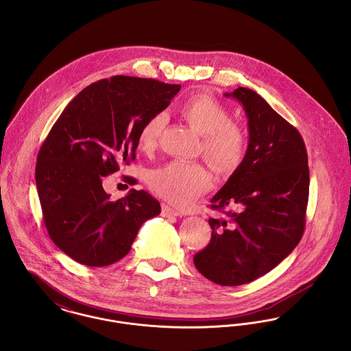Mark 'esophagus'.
Returning a JSON list of instances; mask_svg holds the SVG:
<instances>
[{
	"label": "esophagus",
	"mask_w": 351,
	"mask_h": 351,
	"mask_svg": "<svg viewBox=\"0 0 351 351\" xmlns=\"http://www.w3.org/2000/svg\"><path fill=\"white\" fill-rule=\"evenodd\" d=\"M162 215H163L165 217H169V216H182V213H180L179 210H176V209H173V208H171V206H167V204L162 206Z\"/></svg>",
	"instance_id": "esophagus-1"
}]
</instances>
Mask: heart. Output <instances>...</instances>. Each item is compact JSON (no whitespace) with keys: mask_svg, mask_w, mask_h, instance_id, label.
<instances>
[{"mask_svg":"<svg viewBox=\"0 0 351 351\" xmlns=\"http://www.w3.org/2000/svg\"><path fill=\"white\" fill-rule=\"evenodd\" d=\"M180 117L202 135V151L206 160L219 169H229L240 163L245 152V134L240 124L229 121L227 107L206 94L188 98L179 107ZM167 117L158 112L139 132V145L154 149L165 130ZM149 186L165 200L179 206L192 204L212 186V179L197 163L172 160L149 173Z\"/></svg>","mask_w":351,"mask_h":351,"instance_id":"b5f03b06","label":"heart"}]
</instances>
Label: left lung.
<instances>
[{
    "mask_svg": "<svg viewBox=\"0 0 351 351\" xmlns=\"http://www.w3.org/2000/svg\"><path fill=\"white\" fill-rule=\"evenodd\" d=\"M247 114L243 162L212 197L228 219H209L210 241L195 254L196 269L215 284L237 287L276 268L298 245L309 199V165L302 136L256 91L230 94Z\"/></svg>",
    "mask_w": 351,
    "mask_h": 351,
    "instance_id": "8db88e82",
    "label": "left lung"
}]
</instances>
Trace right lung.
Segmentation results:
<instances>
[{
  "label": "right lung",
  "instance_id": "right-lung-1",
  "mask_svg": "<svg viewBox=\"0 0 351 351\" xmlns=\"http://www.w3.org/2000/svg\"><path fill=\"white\" fill-rule=\"evenodd\" d=\"M180 84L115 75L83 88L66 106L40 148L36 183L53 243L87 267L111 265L130 252L139 228L160 213L145 191L117 202L106 176L135 159L139 132Z\"/></svg>",
  "mask_w": 351,
  "mask_h": 351
}]
</instances>
